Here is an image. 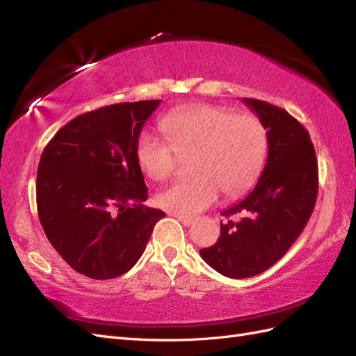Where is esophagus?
Instances as JSON below:
<instances>
[{
	"label": "esophagus",
	"mask_w": 356,
	"mask_h": 356,
	"mask_svg": "<svg viewBox=\"0 0 356 356\" xmlns=\"http://www.w3.org/2000/svg\"><path fill=\"white\" fill-rule=\"evenodd\" d=\"M177 218L182 225H186V227H188V225L195 222V218H190V217H179V215H177Z\"/></svg>",
	"instance_id": "esophagus-1"
}]
</instances>
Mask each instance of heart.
I'll list each match as a JSON object with an SVG mask.
<instances>
[{"instance_id":"heart-1","label":"heart","mask_w":356,"mask_h":356,"mask_svg":"<svg viewBox=\"0 0 356 356\" xmlns=\"http://www.w3.org/2000/svg\"><path fill=\"white\" fill-rule=\"evenodd\" d=\"M166 140L143 134L136 143V159L144 174L165 181L175 174L178 157H190L188 181L161 190L156 202L179 217H193L218 200L246 191L263 169L268 136L263 120L252 113L236 114L217 105H190L160 118Z\"/></svg>"}]
</instances>
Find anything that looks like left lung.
<instances>
[{"mask_svg": "<svg viewBox=\"0 0 356 356\" xmlns=\"http://www.w3.org/2000/svg\"><path fill=\"white\" fill-rule=\"evenodd\" d=\"M243 102L267 129L266 166L250 195L222 212L245 217L221 224L218 241L200 250L212 268L233 279L260 275L281 260L306 227L318 196L315 147L303 124L276 105Z\"/></svg>", "mask_w": 356, "mask_h": 356, "instance_id": "1", "label": "left lung"}]
</instances>
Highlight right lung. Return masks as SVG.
I'll return each instance as SVG.
<instances>
[{
	"label": "right lung",
	"mask_w": 356,
	"mask_h": 356,
	"mask_svg": "<svg viewBox=\"0 0 356 356\" xmlns=\"http://www.w3.org/2000/svg\"><path fill=\"white\" fill-rule=\"evenodd\" d=\"M160 101L123 102L75 117L50 139L37 172L38 218L75 272L113 279L141 258L156 222L136 143Z\"/></svg>",
	"instance_id": "obj_1"
}]
</instances>
